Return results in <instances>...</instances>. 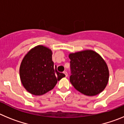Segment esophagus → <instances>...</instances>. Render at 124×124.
<instances>
[{"label": "esophagus", "instance_id": "obj_1", "mask_svg": "<svg viewBox=\"0 0 124 124\" xmlns=\"http://www.w3.org/2000/svg\"><path fill=\"white\" fill-rule=\"evenodd\" d=\"M63 73H64V75H65L66 77H67V76H68V73H67V72H66V71H64V72H63Z\"/></svg>", "mask_w": 124, "mask_h": 124}]
</instances>
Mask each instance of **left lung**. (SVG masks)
I'll return each mask as SVG.
<instances>
[{"label":"left lung","instance_id":"left-lung-1","mask_svg":"<svg viewBox=\"0 0 124 124\" xmlns=\"http://www.w3.org/2000/svg\"><path fill=\"white\" fill-rule=\"evenodd\" d=\"M71 75L70 82L79 92L88 96L104 90L109 78L108 66L96 51L86 50L69 54Z\"/></svg>","mask_w":124,"mask_h":124}]
</instances>
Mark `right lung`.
Wrapping results in <instances>:
<instances>
[{"label": "right lung", "instance_id": "add662e5", "mask_svg": "<svg viewBox=\"0 0 124 124\" xmlns=\"http://www.w3.org/2000/svg\"><path fill=\"white\" fill-rule=\"evenodd\" d=\"M52 54L48 47L38 45L23 57L20 66V78L23 86L31 94H45L65 76L54 67Z\"/></svg>", "mask_w": 124, "mask_h": 124}]
</instances>
